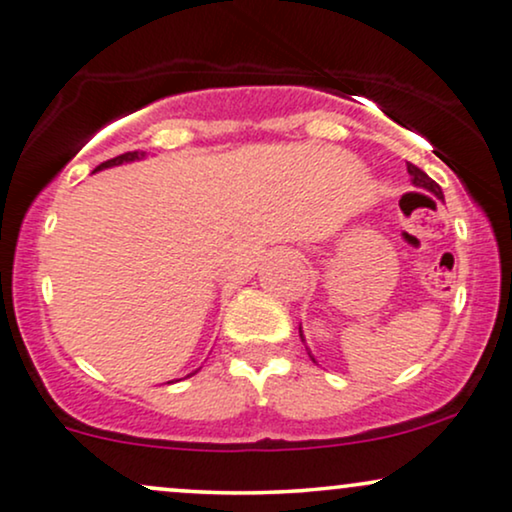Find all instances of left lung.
I'll list each match as a JSON object with an SVG mask.
<instances>
[{"mask_svg":"<svg viewBox=\"0 0 512 512\" xmlns=\"http://www.w3.org/2000/svg\"><path fill=\"white\" fill-rule=\"evenodd\" d=\"M408 174H410V178H412V186H415V188H422V190H427V193H432V195L439 197V200H443V193H441V186H439V183L432 181V178H429L427 174H424V171L420 169V166L408 164ZM300 338H303V331H300ZM303 341H305V338H303ZM310 357H312V353H310ZM312 360H315V357H312Z\"/></svg>","mask_w":512,"mask_h":512,"instance_id":"obj_1","label":"left lung"}]
</instances>
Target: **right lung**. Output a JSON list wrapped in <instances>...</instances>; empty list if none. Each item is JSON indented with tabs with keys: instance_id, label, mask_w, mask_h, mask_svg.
<instances>
[{
	"instance_id": "obj_1",
	"label": "right lung",
	"mask_w": 512,
	"mask_h": 512,
	"mask_svg": "<svg viewBox=\"0 0 512 512\" xmlns=\"http://www.w3.org/2000/svg\"><path fill=\"white\" fill-rule=\"evenodd\" d=\"M143 157H145V152H126V155H119V157H114V159H107V162H102L95 171L109 169V166H119L123 162H135V159H143ZM195 372H197V369H195ZM193 374H188V377H193ZM169 384H171V381H169Z\"/></svg>"
}]
</instances>
